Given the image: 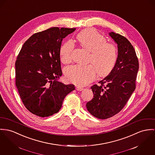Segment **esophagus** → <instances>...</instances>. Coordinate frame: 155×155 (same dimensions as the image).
<instances>
[{"instance_id":"34e87169","label":"esophagus","mask_w":155,"mask_h":155,"mask_svg":"<svg viewBox=\"0 0 155 155\" xmlns=\"http://www.w3.org/2000/svg\"><path fill=\"white\" fill-rule=\"evenodd\" d=\"M77 91H82V90H83V88H82V87H76V88H75Z\"/></svg>"}]
</instances>
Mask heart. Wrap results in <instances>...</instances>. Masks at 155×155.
Masks as SVG:
<instances>
[{"label":"heart","mask_w":155,"mask_h":155,"mask_svg":"<svg viewBox=\"0 0 155 155\" xmlns=\"http://www.w3.org/2000/svg\"><path fill=\"white\" fill-rule=\"evenodd\" d=\"M77 39L84 48L90 52L86 65H75L67 68L65 77L68 80L78 85L84 86L95 78L97 72L100 77H106L113 69L117 60L118 51L116 45L107 42L106 38L94 29H85L80 32ZM74 44L65 42L60 49L61 60L70 63L72 58Z\"/></svg>","instance_id":"b5f03b06"}]
</instances>
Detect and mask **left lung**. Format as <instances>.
I'll return each mask as SVG.
<instances>
[{
  "label": "left lung",
  "instance_id": "8db88e82",
  "mask_svg": "<svg viewBox=\"0 0 155 155\" xmlns=\"http://www.w3.org/2000/svg\"><path fill=\"white\" fill-rule=\"evenodd\" d=\"M110 36L117 44L118 57L109 75L91 88L94 98L86 104L89 113L100 119L116 115L125 106L136 88L139 61L131 43L113 32Z\"/></svg>",
  "mask_w": 155,
  "mask_h": 155
}]
</instances>
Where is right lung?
Listing matches in <instances>:
<instances>
[{"label": "right lung", "instance_id": "right-lung-1", "mask_svg": "<svg viewBox=\"0 0 155 155\" xmlns=\"http://www.w3.org/2000/svg\"><path fill=\"white\" fill-rule=\"evenodd\" d=\"M75 28L53 27L31 36L21 48L15 62L16 86L25 107L45 117L59 111L73 84L58 81L62 72L61 42Z\"/></svg>", "mask_w": 155, "mask_h": 155}]
</instances>
